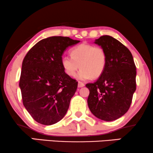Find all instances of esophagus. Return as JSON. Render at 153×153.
I'll return each mask as SVG.
<instances>
[{"label": "esophagus", "mask_w": 153, "mask_h": 153, "mask_svg": "<svg viewBox=\"0 0 153 153\" xmlns=\"http://www.w3.org/2000/svg\"><path fill=\"white\" fill-rule=\"evenodd\" d=\"M78 88H82V87L85 86V84L83 82H78Z\"/></svg>", "instance_id": "1"}]
</instances>
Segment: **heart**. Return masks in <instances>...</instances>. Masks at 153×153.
Masks as SVG:
<instances>
[{
    "label": "heart",
    "mask_w": 153,
    "mask_h": 153,
    "mask_svg": "<svg viewBox=\"0 0 153 153\" xmlns=\"http://www.w3.org/2000/svg\"><path fill=\"white\" fill-rule=\"evenodd\" d=\"M71 56H63L61 64L68 76L73 77L78 70L76 78L87 80L101 76L107 65V53L104 48L90 44H81L71 50Z\"/></svg>",
    "instance_id": "heart-1"
}]
</instances>
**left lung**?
<instances>
[{
	"label": "left lung",
	"instance_id": "left-lung-1",
	"mask_svg": "<svg viewBox=\"0 0 153 153\" xmlns=\"http://www.w3.org/2000/svg\"><path fill=\"white\" fill-rule=\"evenodd\" d=\"M94 43L107 53V65L96 82L88 83V104L98 119L111 121L124 115L136 89V68L131 51L117 39L104 35Z\"/></svg>",
	"mask_w": 153,
	"mask_h": 153
}]
</instances>
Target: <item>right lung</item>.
<instances>
[{
  "label": "right lung",
  "mask_w": 153,
  "mask_h": 153,
  "mask_svg": "<svg viewBox=\"0 0 153 153\" xmlns=\"http://www.w3.org/2000/svg\"><path fill=\"white\" fill-rule=\"evenodd\" d=\"M78 42L50 36L37 42L24 58L19 86L25 109L36 122L54 124L66 114L78 82L64 72L61 60L65 50Z\"/></svg>",
  "instance_id": "obj_1"
}]
</instances>
